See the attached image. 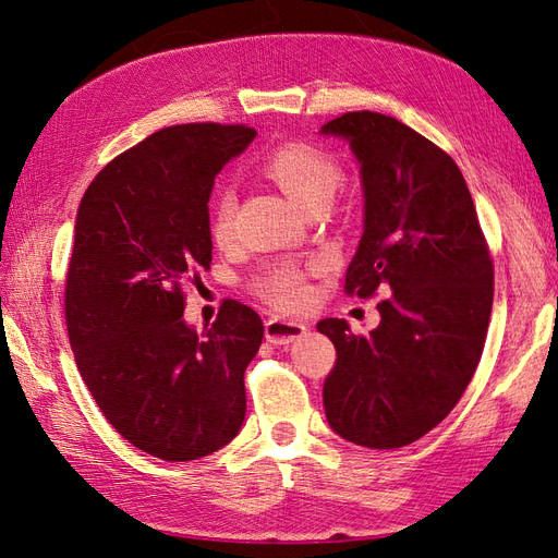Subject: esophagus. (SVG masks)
<instances>
[{
  "mask_svg": "<svg viewBox=\"0 0 558 558\" xmlns=\"http://www.w3.org/2000/svg\"><path fill=\"white\" fill-rule=\"evenodd\" d=\"M307 335V326L300 324V320H289V318H269L265 324V337L272 344H291L300 337Z\"/></svg>",
  "mask_w": 558,
  "mask_h": 558,
  "instance_id": "1",
  "label": "esophagus"
}]
</instances>
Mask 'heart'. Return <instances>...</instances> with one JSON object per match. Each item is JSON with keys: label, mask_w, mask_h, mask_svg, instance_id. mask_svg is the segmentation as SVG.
<instances>
[{"label": "heart", "mask_w": 558, "mask_h": 558, "mask_svg": "<svg viewBox=\"0 0 558 558\" xmlns=\"http://www.w3.org/2000/svg\"><path fill=\"white\" fill-rule=\"evenodd\" d=\"M263 172L302 211L320 205L326 207L342 179L337 162L310 144H286L272 150L263 162ZM234 207H238V199H234L232 189H221L214 195L209 230L216 242H228L232 238ZM256 291L269 305L281 310H298L310 298L305 275L291 265L267 269L256 281Z\"/></svg>", "instance_id": "obj_1"}]
</instances>
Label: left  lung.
Masks as SVG:
<instances>
[{
  "instance_id": "1",
  "label": "left lung",
  "mask_w": 558,
  "mask_h": 558,
  "mask_svg": "<svg viewBox=\"0 0 558 558\" xmlns=\"http://www.w3.org/2000/svg\"><path fill=\"white\" fill-rule=\"evenodd\" d=\"M361 165L363 238L344 289L379 286V326L351 335L318 320L337 363L324 384L330 428L369 449H398L435 428L475 375L494 305V265L456 162L418 132L375 111L320 125Z\"/></svg>"
}]
</instances>
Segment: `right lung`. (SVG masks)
<instances>
[{
    "mask_svg": "<svg viewBox=\"0 0 558 558\" xmlns=\"http://www.w3.org/2000/svg\"><path fill=\"white\" fill-rule=\"evenodd\" d=\"M253 140L244 125L158 130L111 160L76 211L64 314L78 373L109 424L162 461L226 447L246 414L260 316L226 300L199 332L181 286L211 265L214 179Z\"/></svg>",
    "mask_w": 558,
    "mask_h": 558,
    "instance_id": "add662e5",
    "label": "right lung"
}]
</instances>
